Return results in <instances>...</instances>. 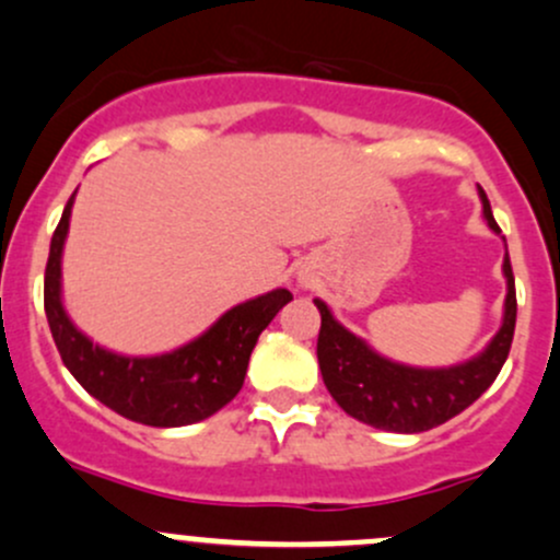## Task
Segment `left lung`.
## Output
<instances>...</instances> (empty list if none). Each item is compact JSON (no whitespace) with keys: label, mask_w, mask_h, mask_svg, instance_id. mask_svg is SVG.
I'll list each match as a JSON object with an SVG mask.
<instances>
[{"label":"left lung","mask_w":560,"mask_h":560,"mask_svg":"<svg viewBox=\"0 0 560 560\" xmlns=\"http://www.w3.org/2000/svg\"><path fill=\"white\" fill-rule=\"evenodd\" d=\"M480 201L488 229L501 237L499 223L493 221L491 201L482 188ZM501 272L506 280V296L499 331L480 353L453 366L399 364L377 353L366 339L355 337L350 328H345L323 299H313L320 313L318 364L323 383L334 401L350 418L374 429L396 431V434H420L464 412L471 401H477L491 388L495 374L501 372L510 355L517 315L510 256H504Z\"/></svg>","instance_id":"1"}]
</instances>
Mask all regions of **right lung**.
I'll use <instances>...</instances> for the list:
<instances>
[{
    "label": "right lung",
    "mask_w": 560,
    "mask_h": 560,
    "mask_svg": "<svg viewBox=\"0 0 560 560\" xmlns=\"http://www.w3.org/2000/svg\"><path fill=\"white\" fill-rule=\"evenodd\" d=\"M74 194L61 212L45 267V315L65 366L94 399L135 423L177 429L215 415L240 394L258 334L291 302V291L275 288L247 299L170 353L124 355L102 348L74 326L61 293V256Z\"/></svg>",
    "instance_id": "1"
}]
</instances>
